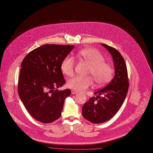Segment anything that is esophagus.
I'll use <instances>...</instances> for the list:
<instances>
[{
	"label": "esophagus",
	"instance_id": "34e87169",
	"mask_svg": "<svg viewBox=\"0 0 153 153\" xmlns=\"http://www.w3.org/2000/svg\"><path fill=\"white\" fill-rule=\"evenodd\" d=\"M79 92L77 91H75V90H71V93L72 94H77Z\"/></svg>",
	"mask_w": 153,
	"mask_h": 153
}]
</instances>
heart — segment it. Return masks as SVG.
<instances>
[{
  "label": "heart",
  "mask_w": 153,
  "mask_h": 153,
  "mask_svg": "<svg viewBox=\"0 0 153 153\" xmlns=\"http://www.w3.org/2000/svg\"><path fill=\"white\" fill-rule=\"evenodd\" d=\"M77 57L90 65L88 74H91L97 84L102 85L108 83L112 78L114 70L111 64L105 62V57L98 50L86 48L79 51ZM74 60L71 56H67L62 60L61 68L64 74L71 76L74 73ZM91 77L76 76L69 79L67 85L73 90L81 91L92 85Z\"/></svg>",
  "instance_id": "b5f03b06"
}]
</instances>
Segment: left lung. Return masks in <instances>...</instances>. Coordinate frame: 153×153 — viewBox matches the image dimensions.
I'll return each mask as SVG.
<instances>
[{
  "label": "left lung",
  "instance_id": "obj_1",
  "mask_svg": "<svg viewBox=\"0 0 153 153\" xmlns=\"http://www.w3.org/2000/svg\"><path fill=\"white\" fill-rule=\"evenodd\" d=\"M101 45L108 50L112 57L115 75L108 85L94 93L97 97L90 98L82 107L83 117L94 124L108 121L117 113L128 89L127 70L123 57L117 49L105 44Z\"/></svg>",
  "mask_w": 153,
  "mask_h": 153
}]
</instances>
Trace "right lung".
I'll use <instances>...</instances> for the list:
<instances>
[{
  "label": "right lung",
  "instance_id": "1",
  "mask_svg": "<svg viewBox=\"0 0 153 153\" xmlns=\"http://www.w3.org/2000/svg\"><path fill=\"white\" fill-rule=\"evenodd\" d=\"M74 45L45 44L28 53L23 60L19 95L29 114L42 123H52L61 115L71 90L58 91L65 83L61 68L62 60Z\"/></svg>",
  "mask_w": 153,
  "mask_h": 153
}]
</instances>
